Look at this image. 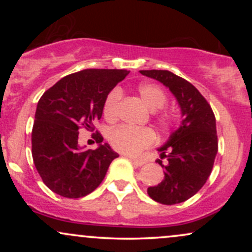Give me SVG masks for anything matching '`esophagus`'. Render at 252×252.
<instances>
[{
	"label": "esophagus",
	"instance_id": "esophagus-1",
	"mask_svg": "<svg viewBox=\"0 0 252 252\" xmlns=\"http://www.w3.org/2000/svg\"><path fill=\"white\" fill-rule=\"evenodd\" d=\"M130 160L132 161L135 164H137V166H142V164L146 163V161L142 160V158H134V156H128Z\"/></svg>",
	"mask_w": 252,
	"mask_h": 252
}]
</instances>
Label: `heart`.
I'll use <instances>...</instances> for the list:
<instances>
[{
  "label": "heart",
  "mask_w": 252,
  "mask_h": 252,
  "mask_svg": "<svg viewBox=\"0 0 252 252\" xmlns=\"http://www.w3.org/2000/svg\"><path fill=\"white\" fill-rule=\"evenodd\" d=\"M138 96L144 105L152 111H158L162 109L167 103V96L163 90L155 84L144 83L137 89ZM122 94L118 89H115L106 97L104 103V117L109 122H114L118 115V105ZM160 126L162 128H168L170 126V118L162 116L160 118ZM155 140V134L148 128H131V126H121L112 129L109 132V142L112 148L117 152L128 155H136L141 150L153 144Z\"/></svg>",
  "instance_id": "b5f03b06"
}]
</instances>
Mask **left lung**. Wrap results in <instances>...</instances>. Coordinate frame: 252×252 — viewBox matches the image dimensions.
Here are the masks:
<instances>
[{"mask_svg": "<svg viewBox=\"0 0 252 252\" xmlns=\"http://www.w3.org/2000/svg\"><path fill=\"white\" fill-rule=\"evenodd\" d=\"M143 76L163 84L175 97L181 112L179 128L158 150L164 168L160 184L148 187L153 200L163 205L189 200L205 185L212 172L218 152L216 117L207 100L192 84L169 71H140ZM167 163L163 165L162 158Z\"/></svg>", "mask_w": 252, "mask_h": 252, "instance_id": "8db88e82", "label": "left lung"}]
</instances>
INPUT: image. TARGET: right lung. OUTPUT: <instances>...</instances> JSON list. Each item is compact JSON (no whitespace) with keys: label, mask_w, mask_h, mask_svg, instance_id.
<instances>
[{"label":"right lung","mask_w":252,"mask_h":252,"mask_svg":"<svg viewBox=\"0 0 252 252\" xmlns=\"http://www.w3.org/2000/svg\"><path fill=\"white\" fill-rule=\"evenodd\" d=\"M129 74L126 70L89 68L63 77L37 103L32 131V155L43 184L65 198H82L103 181L118 158L108 143L94 135V150L79 146V129L94 130L111 90Z\"/></svg>","instance_id":"obj_1"}]
</instances>
